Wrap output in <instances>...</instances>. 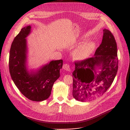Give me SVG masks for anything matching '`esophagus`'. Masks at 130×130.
Wrapping results in <instances>:
<instances>
[{"label": "esophagus", "instance_id": "obj_1", "mask_svg": "<svg viewBox=\"0 0 130 130\" xmlns=\"http://www.w3.org/2000/svg\"><path fill=\"white\" fill-rule=\"evenodd\" d=\"M63 68L64 69H65V70L67 71H70V67L69 64H64L63 65Z\"/></svg>", "mask_w": 130, "mask_h": 130}]
</instances>
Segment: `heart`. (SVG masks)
I'll list each match as a JSON object with an SVG mask.
<instances>
[{
    "label": "heart",
    "mask_w": 130,
    "mask_h": 130,
    "mask_svg": "<svg viewBox=\"0 0 130 130\" xmlns=\"http://www.w3.org/2000/svg\"><path fill=\"white\" fill-rule=\"evenodd\" d=\"M86 38H83V41H86ZM96 45L94 42H85L82 43L73 50L72 53L73 58L75 60L82 61L87 59L94 53Z\"/></svg>",
    "instance_id": "heart-1"
}]
</instances>
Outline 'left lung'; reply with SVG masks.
<instances>
[{
	"mask_svg": "<svg viewBox=\"0 0 130 130\" xmlns=\"http://www.w3.org/2000/svg\"><path fill=\"white\" fill-rule=\"evenodd\" d=\"M102 43L94 56L75 62L72 72V96L86 102L104 94L112 84L118 70L117 47L112 33L103 29Z\"/></svg>",
	"mask_w": 130,
	"mask_h": 130,
	"instance_id": "8db88e82",
	"label": "left lung"
}]
</instances>
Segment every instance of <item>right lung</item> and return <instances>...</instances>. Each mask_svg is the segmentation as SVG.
Here are the masks:
<instances>
[{
	"label": "right lung",
	"instance_id": "obj_1",
	"mask_svg": "<svg viewBox=\"0 0 130 130\" xmlns=\"http://www.w3.org/2000/svg\"><path fill=\"white\" fill-rule=\"evenodd\" d=\"M31 33V26H26L14 39L10 51L9 70L22 94L30 100L41 102L49 97L54 83L59 78L63 60H52L36 69H30L26 38Z\"/></svg>",
	"mask_w": 130,
	"mask_h": 130
}]
</instances>
